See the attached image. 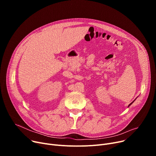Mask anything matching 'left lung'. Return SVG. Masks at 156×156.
Segmentation results:
<instances>
[{
  "instance_id": "obj_1",
  "label": "left lung",
  "mask_w": 156,
  "mask_h": 156,
  "mask_svg": "<svg viewBox=\"0 0 156 156\" xmlns=\"http://www.w3.org/2000/svg\"><path fill=\"white\" fill-rule=\"evenodd\" d=\"M135 100H134V101H135ZM134 101H133V102H132V103H131V104H129V105H128V107H129V105H131V104H132V103H133V102H134Z\"/></svg>"
}]
</instances>
